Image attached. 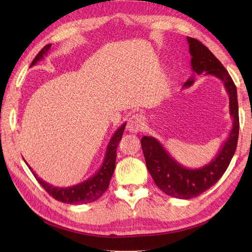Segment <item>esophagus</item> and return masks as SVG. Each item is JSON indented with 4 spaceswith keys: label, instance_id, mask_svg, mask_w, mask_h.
Masks as SVG:
<instances>
[{
    "label": "esophagus",
    "instance_id": "34e87169",
    "mask_svg": "<svg viewBox=\"0 0 252 252\" xmlns=\"http://www.w3.org/2000/svg\"><path fill=\"white\" fill-rule=\"evenodd\" d=\"M143 119L140 116V114H133L130 118L128 119L127 122V130L129 132H132V133H136L141 131V129L143 128Z\"/></svg>",
    "mask_w": 252,
    "mask_h": 252
}]
</instances>
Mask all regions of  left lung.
Returning <instances> with one entry per match:
<instances>
[{
	"mask_svg": "<svg viewBox=\"0 0 252 252\" xmlns=\"http://www.w3.org/2000/svg\"><path fill=\"white\" fill-rule=\"evenodd\" d=\"M191 69L194 73L210 74L224 83L229 95V112L232 128L216 158L200 168H187L170 156L163 145L154 136L144 135L141 141L146 166L157 186L163 192L177 199L188 200L200 195L222 178L234 155L239 138V105L236 87L222 63L200 41L187 36ZM193 73V74H194ZM194 77L188 79L183 88H189Z\"/></svg>",
	"mask_w": 252,
	"mask_h": 252,
	"instance_id": "8db88e82",
	"label": "left lung"
}]
</instances>
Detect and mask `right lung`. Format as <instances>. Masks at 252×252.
I'll use <instances>...</instances> for the list:
<instances>
[{
	"label": "right lung",
	"mask_w": 252,
	"mask_h": 252,
	"mask_svg": "<svg viewBox=\"0 0 252 252\" xmlns=\"http://www.w3.org/2000/svg\"><path fill=\"white\" fill-rule=\"evenodd\" d=\"M50 47H51V44H48L39 53H37L36 57L32 61V66L35 65L39 61H41L44 58V56H46ZM125 126H126V123L122 125L118 130L113 133L112 138L109 141L107 149H106L105 158H104L101 168L98 169L93 177L80 183V184L73 185L71 187H65V188L55 187L51 184H49V183L45 182L37 177V175L32 171V167L26 163V161L25 163L28 165L29 169L32 170L36 181L40 183V185L46 190L53 199H56L62 203L72 204V205L88 204L91 202H94L100 199L109 186V182L111 180L114 168H116L117 147L119 145V142L122 139V135H123Z\"/></svg>",
	"instance_id": "obj_1"
}]
</instances>
